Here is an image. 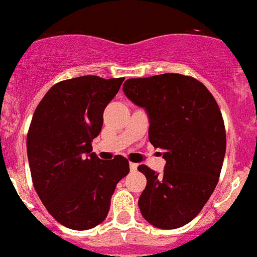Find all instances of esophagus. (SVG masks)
<instances>
[{"mask_svg": "<svg viewBox=\"0 0 257 257\" xmlns=\"http://www.w3.org/2000/svg\"><path fill=\"white\" fill-rule=\"evenodd\" d=\"M130 170L131 171H136L138 170V165L136 163H130Z\"/></svg>", "mask_w": 257, "mask_h": 257, "instance_id": "obj_1", "label": "esophagus"}]
</instances>
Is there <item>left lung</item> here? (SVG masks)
<instances>
[{
  "label": "left lung",
  "mask_w": 257,
  "mask_h": 257,
  "mask_svg": "<svg viewBox=\"0 0 257 257\" xmlns=\"http://www.w3.org/2000/svg\"><path fill=\"white\" fill-rule=\"evenodd\" d=\"M123 92L145 109L149 142L166 161L162 174L138 167L147 178L143 217L156 228H180L201 212L219 181L226 149L219 105L203 83L178 73L127 79Z\"/></svg>",
  "instance_id": "1"
}]
</instances>
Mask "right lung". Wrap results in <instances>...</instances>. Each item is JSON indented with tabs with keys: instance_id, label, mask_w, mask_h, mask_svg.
<instances>
[{
	"instance_id": "add662e5",
	"label": "right lung",
	"mask_w": 257,
	"mask_h": 257,
	"mask_svg": "<svg viewBox=\"0 0 257 257\" xmlns=\"http://www.w3.org/2000/svg\"><path fill=\"white\" fill-rule=\"evenodd\" d=\"M124 78L82 76L52 86L36 108L27 136L32 180L61 225L87 230L105 220L115 185L130 166L122 156L101 161L91 142L103 112Z\"/></svg>"
}]
</instances>
